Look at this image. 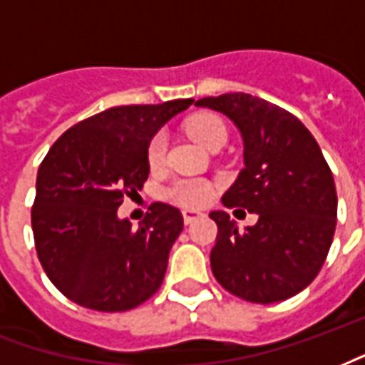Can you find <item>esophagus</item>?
<instances>
[{"mask_svg": "<svg viewBox=\"0 0 365 365\" xmlns=\"http://www.w3.org/2000/svg\"><path fill=\"white\" fill-rule=\"evenodd\" d=\"M201 217H205L201 210H195V209L183 210V222H185V224L195 222V220H199V218H201Z\"/></svg>", "mask_w": 365, "mask_h": 365, "instance_id": "34e87169", "label": "esophagus"}]
</instances>
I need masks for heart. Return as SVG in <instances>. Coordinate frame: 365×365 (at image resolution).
<instances>
[{
    "instance_id": "b5f03b06",
    "label": "heart",
    "mask_w": 365,
    "mask_h": 365,
    "mask_svg": "<svg viewBox=\"0 0 365 365\" xmlns=\"http://www.w3.org/2000/svg\"><path fill=\"white\" fill-rule=\"evenodd\" d=\"M187 133L191 139L197 141L201 147L209 148L215 143H226L228 131L224 121L215 114H199L187 121ZM148 164L150 168H158L164 156H166V135L156 133L150 143H148ZM215 195V187L210 185L207 180L201 178H185V180H178L168 187L166 197L174 203L182 205V207H190V209H199L212 199Z\"/></svg>"
}]
</instances>
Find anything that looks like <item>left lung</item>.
<instances>
[{"label":"left lung","mask_w":365,"mask_h":365,"mask_svg":"<svg viewBox=\"0 0 365 365\" xmlns=\"http://www.w3.org/2000/svg\"><path fill=\"white\" fill-rule=\"evenodd\" d=\"M220 112L244 141V168L222 195L257 222L237 230L224 210H212L215 279L237 298L274 304L302 292L325 263L336 226V190L319 145L284 108L245 93L197 100Z\"/></svg>","instance_id":"obj_1"}]
</instances>
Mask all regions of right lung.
Listing matches in <instances>:
<instances>
[{
    "mask_svg": "<svg viewBox=\"0 0 365 365\" xmlns=\"http://www.w3.org/2000/svg\"><path fill=\"white\" fill-rule=\"evenodd\" d=\"M191 104L110 108L67 129L48 150L36 175L32 232L48 279L75 304L128 312L160 288L182 212L150 205L135 230L118 209L148 178L150 139Z\"/></svg>",
    "mask_w": 365,
    "mask_h": 365,
    "instance_id": "right-lung-1",
    "label": "right lung"
}]
</instances>
